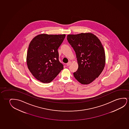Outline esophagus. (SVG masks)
Listing matches in <instances>:
<instances>
[{"instance_id": "esophagus-1", "label": "esophagus", "mask_w": 129, "mask_h": 129, "mask_svg": "<svg viewBox=\"0 0 129 129\" xmlns=\"http://www.w3.org/2000/svg\"><path fill=\"white\" fill-rule=\"evenodd\" d=\"M71 61L69 62H68V63H67V66H70V64H71Z\"/></svg>"}]
</instances>
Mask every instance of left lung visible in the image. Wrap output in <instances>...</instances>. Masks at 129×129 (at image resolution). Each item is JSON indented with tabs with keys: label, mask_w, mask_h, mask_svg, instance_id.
Masks as SVG:
<instances>
[{
	"label": "left lung",
	"mask_w": 129,
	"mask_h": 129,
	"mask_svg": "<svg viewBox=\"0 0 129 129\" xmlns=\"http://www.w3.org/2000/svg\"><path fill=\"white\" fill-rule=\"evenodd\" d=\"M68 41L74 50L78 64L74 76L80 83L88 84L98 78L105 64V53L99 39L91 33L69 35Z\"/></svg>",
	"instance_id": "left-lung-1"
}]
</instances>
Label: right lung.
<instances>
[{
  "instance_id": "add662e5",
  "label": "right lung",
  "mask_w": 129,
  "mask_h": 129,
  "mask_svg": "<svg viewBox=\"0 0 129 129\" xmlns=\"http://www.w3.org/2000/svg\"><path fill=\"white\" fill-rule=\"evenodd\" d=\"M65 37V35L41 34L31 41L26 62L28 69L37 80L49 83L63 69V64L59 60L58 49Z\"/></svg>"
}]
</instances>
